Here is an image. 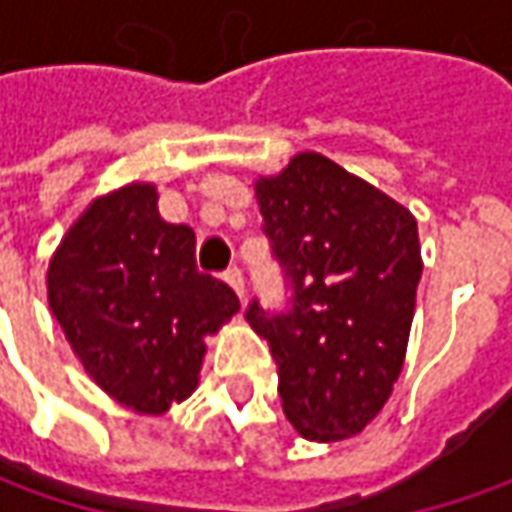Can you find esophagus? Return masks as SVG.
<instances>
[{
	"label": "esophagus",
	"mask_w": 512,
	"mask_h": 512,
	"mask_svg": "<svg viewBox=\"0 0 512 512\" xmlns=\"http://www.w3.org/2000/svg\"><path fill=\"white\" fill-rule=\"evenodd\" d=\"M225 282L230 287H233L236 293H239V299L245 296V276H242V270H239V267H227V270H225Z\"/></svg>",
	"instance_id": "esophagus-1"
}]
</instances>
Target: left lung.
Returning a JSON list of instances; mask_svg holds the SVG:
<instances>
[{"label": "left lung", "mask_w": 512, "mask_h": 512, "mask_svg": "<svg viewBox=\"0 0 512 512\" xmlns=\"http://www.w3.org/2000/svg\"><path fill=\"white\" fill-rule=\"evenodd\" d=\"M262 230L290 287L285 310L253 299L290 424L313 442H342L393 393L422 279L413 213L322 153H299L256 182Z\"/></svg>", "instance_id": "obj_1"}]
</instances>
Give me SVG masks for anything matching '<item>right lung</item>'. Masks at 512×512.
I'll return each instance as SVG.
<instances>
[{
  "label": "right lung",
  "mask_w": 512,
  "mask_h": 512,
  "mask_svg": "<svg viewBox=\"0 0 512 512\" xmlns=\"http://www.w3.org/2000/svg\"><path fill=\"white\" fill-rule=\"evenodd\" d=\"M156 202L142 182L96 199L48 267V305L90 379L148 416L196 390L205 336L239 310L196 267V233L165 222Z\"/></svg>",
  "instance_id": "1"
}]
</instances>
